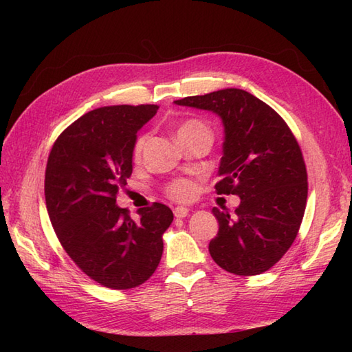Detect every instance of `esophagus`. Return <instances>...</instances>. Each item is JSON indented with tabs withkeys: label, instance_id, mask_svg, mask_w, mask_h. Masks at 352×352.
<instances>
[{
	"label": "esophagus",
	"instance_id": "34e87169",
	"mask_svg": "<svg viewBox=\"0 0 352 352\" xmlns=\"http://www.w3.org/2000/svg\"><path fill=\"white\" fill-rule=\"evenodd\" d=\"M188 213H189V208H186V207H182V206H178V207H175L174 208V214H175V218H186V216H188Z\"/></svg>",
	"mask_w": 352,
	"mask_h": 352
}]
</instances>
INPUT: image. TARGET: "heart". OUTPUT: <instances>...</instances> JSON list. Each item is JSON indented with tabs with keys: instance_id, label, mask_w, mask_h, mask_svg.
<instances>
[{
	"instance_id": "heart-1",
	"label": "heart",
	"mask_w": 352,
	"mask_h": 352,
	"mask_svg": "<svg viewBox=\"0 0 352 352\" xmlns=\"http://www.w3.org/2000/svg\"><path fill=\"white\" fill-rule=\"evenodd\" d=\"M212 134L210 129L203 122L198 121V119H189V121H184L177 130L178 139H183L186 136H192V134ZM146 138L140 136L136 142H134L133 146V160L139 162L142 157V151H144ZM198 192L197 184L188 178H180V180L172 182L166 186V195L175 201H190L195 198Z\"/></svg>"
}]
</instances>
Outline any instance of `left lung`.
Wrapping results in <instances>:
<instances>
[{
	"mask_svg": "<svg viewBox=\"0 0 352 352\" xmlns=\"http://www.w3.org/2000/svg\"><path fill=\"white\" fill-rule=\"evenodd\" d=\"M178 106L210 110L226 126L218 195H237L234 214L213 207L219 231L208 243L216 265L236 275L271 269L296 239L307 204V169L286 121L257 96L223 89Z\"/></svg>",
	"mask_w": 352,
	"mask_h": 352,
	"instance_id": "left-lung-1",
	"label": "left lung"
}]
</instances>
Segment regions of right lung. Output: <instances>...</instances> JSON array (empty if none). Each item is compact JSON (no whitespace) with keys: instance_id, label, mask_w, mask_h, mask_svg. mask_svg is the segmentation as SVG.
<instances>
[{"instance_id":"1","label":"right lung","mask_w":352,"mask_h":352,"mask_svg":"<svg viewBox=\"0 0 352 352\" xmlns=\"http://www.w3.org/2000/svg\"><path fill=\"white\" fill-rule=\"evenodd\" d=\"M159 106L95 109L65 129L45 169V201L58 242L81 271L101 286L126 290L154 274L163 254V233L174 214L154 203L133 221L116 206L133 172L136 133Z\"/></svg>"}]
</instances>
